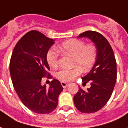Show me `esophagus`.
Returning <instances> with one entry per match:
<instances>
[{
    "label": "esophagus",
    "instance_id": "obj_1",
    "mask_svg": "<svg viewBox=\"0 0 128 128\" xmlns=\"http://www.w3.org/2000/svg\"><path fill=\"white\" fill-rule=\"evenodd\" d=\"M61 84H62V86H63L64 88H66L67 86L69 84L68 83H67V82H61Z\"/></svg>",
    "mask_w": 128,
    "mask_h": 128
}]
</instances>
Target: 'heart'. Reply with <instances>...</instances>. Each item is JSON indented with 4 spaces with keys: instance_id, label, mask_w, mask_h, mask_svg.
Here are the masks:
<instances>
[{
    "instance_id": "heart-1",
    "label": "heart",
    "mask_w": 128,
    "mask_h": 128,
    "mask_svg": "<svg viewBox=\"0 0 128 128\" xmlns=\"http://www.w3.org/2000/svg\"><path fill=\"white\" fill-rule=\"evenodd\" d=\"M58 51L65 55L73 57L72 69L62 68L56 76L62 82H69L80 74V72H87L92 68L96 58V47L93 44H86L83 41L70 40L62 43L56 48ZM47 61L50 66L56 68L58 65V54L50 50L47 54Z\"/></svg>"
}]
</instances>
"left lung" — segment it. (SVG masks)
Returning <instances> with one entry per match:
<instances>
[{
    "label": "left lung",
    "mask_w": 128,
    "mask_h": 128,
    "mask_svg": "<svg viewBox=\"0 0 128 128\" xmlns=\"http://www.w3.org/2000/svg\"><path fill=\"white\" fill-rule=\"evenodd\" d=\"M78 38H88L96 47V62L91 70L82 78L90 87L84 90L78 87L74 96L75 107L82 113L91 114L105 106L112 96L117 80V64L112 46L107 39L94 31L83 32Z\"/></svg>",
    "instance_id": "obj_1"
}]
</instances>
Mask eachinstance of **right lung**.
I'll return each instance as SVG.
<instances>
[{"label":"right lung","mask_w":128,"mask_h":128,"mask_svg":"<svg viewBox=\"0 0 128 128\" xmlns=\"http://www.w3.org/2000/svg\"><path fill=\"white\" fill-rule=\"evenodd\" d=\"M54 44L41 32H27L16 43L10 61L12 84L23 105L34 113L48 114L57 107L58 96L63 90L60 82L53 79L49 88L42 84V78L52 77L47 54Z\"/></svg>","instance_id":"add662e5"}]
</instances>
